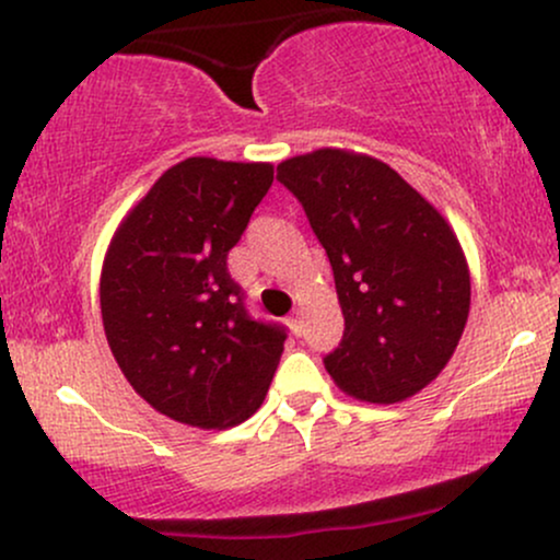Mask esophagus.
I'll use <instances>...</instances> for the list:
<instances>
[{
	"mask_svg": "<svg viewBox=\"0 0 560 560\" xmlns=\"http://www.w3.org/2000/svg\"><path fill=\"white\" fill-rule=\"evenodd\" d=\"M289 326H292L294 334H302V329H305V316H302V307L292 311V316H289Z\"/></svg>",
	"mask_w": 560,
	"mask_h": 560,
	"instance_id": "obj_1",
	"label": "esophagus"
}]
</instances>
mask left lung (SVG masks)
Masks as SVG:
<instances>
[{"instance_id": "left-lung-1", "label": "left lung", "mask_w": 560, "mask_h": 560, "mask_svg": "<svg viewBox=\"0 0 560 560\" xmlns=\"http://www.w3.org/2000/svg\"><path fill=\"white\" fill-rule=\"evenodd\" d=\"M329 255L342 342L324 358L337 387L400 402L436 378L464 334L471 279L453 229L397 171L316 150L276 168Z\"/></svg>"}]
</instances>
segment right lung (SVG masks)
<instances>
[{"mask_svg":"<svg viewBox=\"0 0 560 560\" xmlns=\"http://www.w3.org/2000/svg\"><path fill=\"white\" fill-rule=\"evenodd\" d=\"M273 165L189 158L115 231L100 281L107 345L133 389L173 421L226 429L266 400L287 329L255 320L229 249Z\"/></svg>","mask_w":560,"mask_h":560,"instance_id":"1","label":"right lung"}]
</instances>
